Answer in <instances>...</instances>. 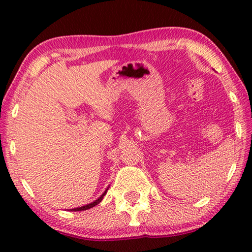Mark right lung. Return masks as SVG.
I'll return each instance as SVG.
<instances>
[{
	"instance_id": "add662e5",
	"label": "right lung",
	"mask_w": 252,
	"mask_h": 252,
	"mask_svg": "<svg viewBox=\"0 0 252 252\" xmlns=\"http://www.w3.org/2000/svg\"><path fill=\"white\" fill-rule=\"evenodd\" d=\"M106 191H108V189H106V190L103 192V194L99 196V197L96 199L95 202H93V203H91V204H87V205H84V206H80V208H75V209H71V211H84V210H88V209H91V208H94L95 205H97L99 202L102 201L103 199V197H104V195L106 194Z\"/></svg>"
}]
</instances>
